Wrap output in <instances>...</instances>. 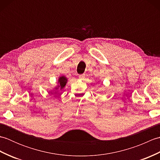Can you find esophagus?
Here are the masks:
<instances>
[{"label": "esophagus", "instance_id": "1", "mask_svg": "<svg viewBox=\"0 0 160 160\" xmlns=\"http://www.w3.org/2000/svg\"><path fill=\"white\" fill-rule=\"evenodd\" d=\"M79 78L81 80H84V78H85V74L83 73V74H81L79 76Z\"/></svg>", "mask_w": 160, "mask_h": 160}]
</instances>
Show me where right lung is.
I'll return each mask as SVG.
<instances>
[{"mask_svg":"<svg viewBox=\"0 0 160 160\" xmlns=\"http://www.w3.org/2000/svg\"><path fill=\"white\" fill-rule=\"evenodd\" d=\"M67 83V78L64 76H60L58 78V85L54 88V91H53V93H56L58 89H60V91L62 90L64 88V87H65Z\"/></svg>","mask_w":160,"mask_h":160,"instance_id":"1","label":"right lung"}]
</instances>
